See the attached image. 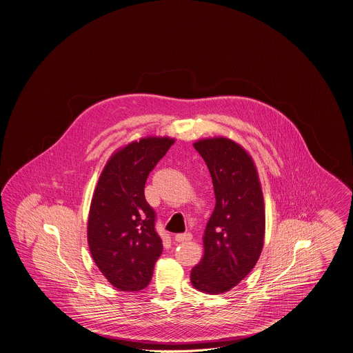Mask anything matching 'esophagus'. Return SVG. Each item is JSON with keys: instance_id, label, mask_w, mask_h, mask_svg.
Wrapping results in <instances>:
<instances>
[{"instance_id": "34e87169", "label": "esophagus", "mask_w": 353, "mask_h": 353, "mask_svg": "<svg viewBox=\"0 0 353 353\" xmlns=\"http://www.w3.org/2000/svg\"><path fill=\"white\" fill-rule=\"evenodd\" d=\"M174 240L176 242H188L192 240L191 233H181V234H176L174 237Z\"/></svg>"}]
</instances>
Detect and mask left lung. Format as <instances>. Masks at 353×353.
I'll list each match as a JSON object with an SVG mask.
<instances>
[{"instance_id": "1", "label": "left lung", "mask_w": 353, "mask_h": 353, "mask_svg": "<svg viewBox=\"0 0 353 353\" xmlns=\"http://www.w3.org/2000/svg\"><path fill=\"white\" fill-rule=\"evenodd\" d=\"M212 175L215 208L202 236L203 255L191 283L210 295L230 292L252 272L262 254L265 210L255 162L225 137L193 143Z\"/></svg>"}]
</instances>
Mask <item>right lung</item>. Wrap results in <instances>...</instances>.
<instances>
[{
    "label": "right lung",
    "instance_id": "1",
    "mask_svg": "<svg viewBox=\"0 0 353 353\" xmlns=\"http://www.w3.org/2000/svg\"><path fill=\"white\" fill-rule=\"evenodd\" d=\"M174 143L170 137L151 135L122 145L103 168L92 194L88 219L91 256L107 281L122 292L144 289L161 255L144 185Z\"/></svg>",
    "mask_w": 353,
    "mask_h": 353
}]
</instances>
